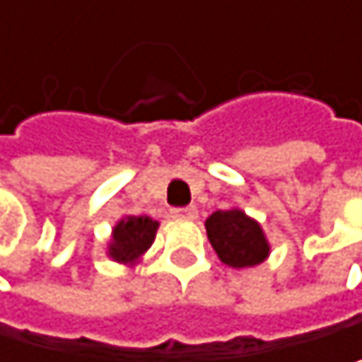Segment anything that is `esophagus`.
I'll list each match as a JSON object with an SVG mask.
<instances>
[{"label": "esophagus", "mask_w": 362, "mask_h": 362, "mask_svg": "<svg viewBox=\"0 0 362 362\" xmlns=\"http://www.w3.org/2000/svg\"><path fill=\"white\" fill-rule=\"evenodd\" d=\"M171 217H173V219H195V217H197V208H195V206L171 208Z\"/></svg>", "instance_id": "1"}]
</instances>
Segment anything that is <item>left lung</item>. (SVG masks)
Listing matches in <instances>:
<instances>
[{"label":"left lung","mask_w":362,"mask_h":362,"mask_svg":"<svg viewBox=\"0 0 362 362\" xmlns=\"http://www.w3.org/2000/svg\"><path fill=\"white\" fill-rule=\"evenodd\" d=\"M208 241L230 267H254L269 254L260 226L241 211H217L206 219Z\"/></svg>","instance_id":"obj_1"}]
</instances>
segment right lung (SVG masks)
Returning a JSON list of instances; mask_svg holds the SVG:
<instances>
[{"label": "right lung", "instance_id": "right-lung-1", "mask_svg": "<svg viewBox=\"0 0 362 362\" xmlns=\"http://www.w3.org/2000/svg\"><path fill=\"white\" fill-rule=\"evenodd\" d=\"M158 223L149 217H126L112 230L110 256L119 262H132L139 258L156 236Z\"/></svg>", "mask_w": 362, "mask_h": 362}]
</instances>
